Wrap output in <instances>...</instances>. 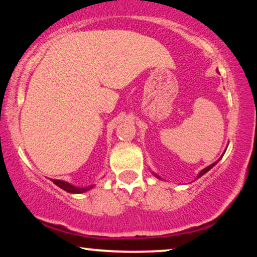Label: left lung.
<instances>
[{"mask_svg":"<svg viewBox=\"0 0 257 257\" xmlns=\"http://www.w3.org/2000/svg\"><path fill=\"white\" fill-rule=\"evenodd\" d=\"M219 160H220V159H219ZM219 160H218V161H219ZM218 161H216V162H214V164H212V165H209V166H208V167H206V168H204V170H202V171L200 172V173H198V176H197V178H200V177H202V176H203V174H206L208 171H209V170H212V168L214 167V166H215L216 164H218ZM153 174H154V176H155L156 178H159V179H161V178H160V177L158 176V174H155V173H153Z\"/></svg>","mask_w":257,"mask_h":257,"instance_id":"left-lung-1","label":"left lung"}]
</instances>
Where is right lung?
Returning a JSON list of instances; mask_svg holds the SVG:
<instances>
[{"label":"right lung","instance_id":"add662e5","mask_svg":"<svg viewBox=\"0 0 257 257\" xmlns=\"http://www.w3.org/2000/svg\"><path fill=\"white\" fill-rule=\"evenodd\" d=\"M51 182L55 184V185L59 186L60 189L69 192V194H83V192L89 191L90 189H92L93 186H95V185H90V186H85V188H79V186H74L67 182H63V180H57V179H51Z\"/></svg>","mask_w":257,"mask_h":257}]
</instances>
